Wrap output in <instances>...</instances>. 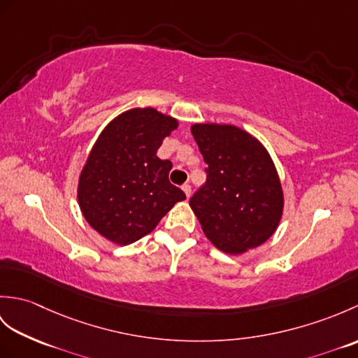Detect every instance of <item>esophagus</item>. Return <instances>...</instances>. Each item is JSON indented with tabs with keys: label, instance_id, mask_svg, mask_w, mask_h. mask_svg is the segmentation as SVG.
<instances>
[{
	"label": "esophagus",
	"instance_id": "obj_1",
	"mask_svg": "<svg viewBox=\"0 0 358 358\" xmlns=\"http://www.w3.org/2000/svg\"><path fill=\"white\" fill-rule=\"evenodd\" d=\"M181 189H183V192L186 194V199H189V196H191V194H192L191 185H183V186H181Z\"/></svg>",
	"mask_w": 358,
	"mask_h": 358
}]
</instances>
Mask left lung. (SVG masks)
<instances>
[{
    "label": "left lung",
    "instance_id": "obj_1",
    "mask_svg": "<svg viewBox=\"0 0 358 358\" xmlns=\"http://www.w3.org/2000/svg\"><path fill=\"white\" fill-rule=\"evenodd\" d=\"M206 167L204 183L189 204L204 235L226 254L263 245L283 215V189L268 150L232 124L191 127Z\"/></svg>",
    "mask_w": 358,
    "mask_h": 358
}]
</instances>
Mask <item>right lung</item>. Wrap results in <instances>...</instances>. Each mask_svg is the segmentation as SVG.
<instances>
[{"mask_svg": "<svg viewBox=\"0 0 358 358\" xmlns=\"http://www.w3.org/2000/svg\"><path fill=\"white\" fill-rule=\"evenodd\" d=\"M177 127V120L154 108H135L103 129L80 173L78 204L104 238L131 245L186 199L169 181L172 163L157 157Z\"/></svg>", "mask_w": 358, "mask_h": 358, "instance_id": "obj_1", "label": "right lung"}]
</instances>
